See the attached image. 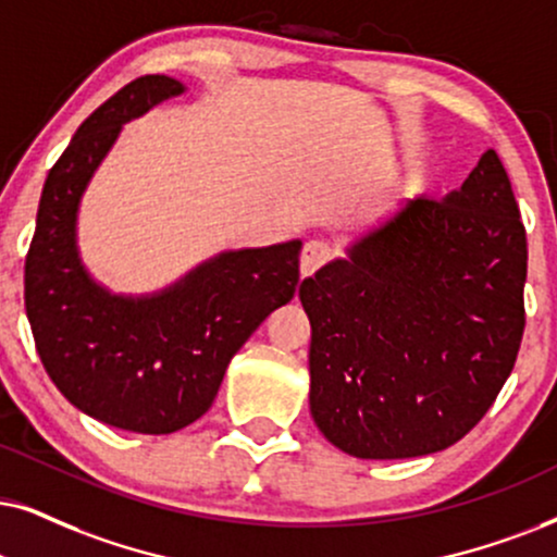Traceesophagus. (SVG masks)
Instances as JSON below:
<instances>
[{
  "label": "esophagus",
  "mask_w": 557,
  "mask_h": 557,
  "mask_svg": "<svg viewBox=\"0 0 557 557\" xmlns=\"http://www.w3.org/2000/svg\"><path fill=\"white\" fill-rule=\"evenodd\" d=\"M331 259V249L329 244L323 242H308L302 246V255H300V274L302 277H311V274L323 267Z\"/></svg>",
  "instance_id": "34e87169"
}]
</instances>
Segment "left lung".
<instances>
[{
    "label": "left lung",
    "mask_w": 557,
    "mask_h": 557,
    "mask_svg": "<svg viewBox=\"0 0 557 557\" xmlns=\"http://www.w3.org/2000/svg\"><path fill=\"white\" fill-rule=\"evenodd\" d=\"M524 280V226L494 149L442 200L400 202L300 283L321 434L360 460L462 440L517 362Z\"/></svg>",
    "instance_id": "8db88e82"
}]
</instances>
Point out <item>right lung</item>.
Instances as JSON below:
<instances>
[{
  "mask_svg": "<svg viewBox=\"0 0 557 557\" xmlns=\"http://www.w3.org/2000/svg\"><path fill=\"white\" fill-rule=\"evenodd\" d=\"M185 91L149 74L91 112L48 172L25 262L27 321L55 388L87 417L138 434L200 419L231 357L300 277V238L221 251L144 295L108 290L82 262V197L123 125Z\"/></svg>",
  "mask_w": 557,
  "mask_h": 557,
  "instance_id": "obj_1",
  "label": "right lung"
}]
</instances>
